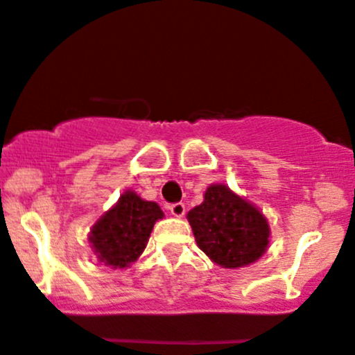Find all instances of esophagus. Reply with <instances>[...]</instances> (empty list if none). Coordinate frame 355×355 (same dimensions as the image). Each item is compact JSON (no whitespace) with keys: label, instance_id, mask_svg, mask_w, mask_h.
I'll list each match as a JSON object with an SVG mask.
<instances>
[{"label":"esophagus","instance_id":"esophagus-1","mask_svg":"<svg viewBox=\"0 0 355 355\" xmlns=\"http://www.w3.org/2000/svg\"><path fill=\"white\" fill-rule=\"evenodd\" d=\"M170 213L173 216H177V218H180V216L185 215V205L184 202H173V205H170Z\"/></svg>","mask_w":355,"mask_h":355}]
</instances>
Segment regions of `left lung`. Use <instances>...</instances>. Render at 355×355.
<instances>
[{
  "label": "left lung",
  "mask_w": 355,
  "mask_h": 355,
  "mask_svg": "<svg viewBox=\"0 0 355 355\" xmlns=\"http://www.w3.org/2000/svg\"><path fill=\"white\" fill-rule=\"evenodd\" d=\"M199 250L225 269L257 261L269 248L263 213L223 184L206 189L205 201L187 213Z\"/></svg>",
  "instance_id": "8db88e82"
}]
</instances>
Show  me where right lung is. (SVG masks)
Instances as JSON below:
<instances>
[{
	"instance_id": "obj_1",
	"label": "right lung",
	"mask_w": 355,
	"mask_h": 355,
	"mask_svg": "<svg viewBox=\"0 0 355 355\" xmlns=\"http://www.w3.org/2000/svg\"><path fill=\"white\" fill-rule=\"evenodd\" d=\"M164 216L154 201L126 191L114 206L97 220L88 241L98 260L112 269H125L146 250L154 223Z\"/></svg>"
}]
</instances>
